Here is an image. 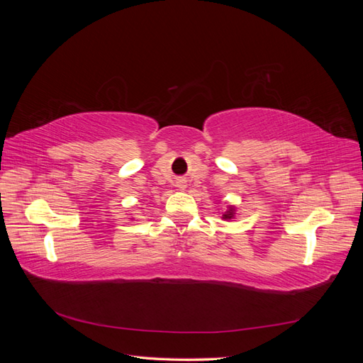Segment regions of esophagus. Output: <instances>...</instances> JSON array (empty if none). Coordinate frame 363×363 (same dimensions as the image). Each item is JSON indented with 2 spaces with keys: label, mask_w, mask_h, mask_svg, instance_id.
Listing matches in <instances>:
<instances>
[{
  "label": "esophagus",
  "mask_w": 363,
  "mask_h": 363,
  "mask_svg": "<svg viewBox=\"0 0 363 363\" xmlns=\"http://www.w3.org/2000/svg\"><path fill=\"white\" fill-rule=\"evenodd\" d=\"M177 186H179V188H180V189H184V188H186V182H184V180H179Z\"/></svg>",
  "instance_id": "esophagus-1"
}]
</instances>
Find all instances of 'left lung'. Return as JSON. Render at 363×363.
<instances>
[{
	"instance_id": "8db88e82",
	"label": "left lung",
	"mask_w": 363,
	"mask_h": 363,
	"mask_svg": "<svg viewBox=\"0 0 363 363\" xmlns=\"http://www.w3.org/2000/svg\"><path fill=\"white\" fill-rule=\"evenodd\" d=\"M235 215H236V208H235V206H228L227 207V211L223 213V219H233L235 218Z\"/></svg>"
}]
</instances>
